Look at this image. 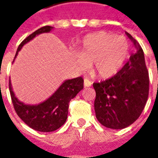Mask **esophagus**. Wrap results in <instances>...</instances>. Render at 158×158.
I'll return each instance as SVG.
<instances>
[{
  "instance_id": "34e87169",
  "label": "esophagus",
  "mask_w": 158,
  "mask_h": 158,
  "mask_svg": "<svg viewBox=\"0 0 158 158\" xmlns=\"http://www.w3.org/2000/svg\"><path fill=\"white\" fill-rule=\"evenodd\" d=\"M83 84H84V87H90V86H91V84H92V82H90L89 79L85 78V79H84V82H83Z\"/></svg>"
}]
</instances>
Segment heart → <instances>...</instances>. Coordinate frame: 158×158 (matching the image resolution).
<instances>
[{
  "label": "heart",
  "instance_id": "b5f03b06",
  "mask_svg": "<svg viewBox=\"0 0 158 158\" xmlns=\"http://www.w3.org/2000/svg\"><path fill=\"white\" fill-rule=\"evenodd\" d=\"M129 52L126 38L107 31L87 35L82 41L76 61L82 69L93 63L95 74L101 78L116 75L123 67Z\"/></svg>",
  "mask_w": 158,
  "mask_h": 158
}]
</instances>
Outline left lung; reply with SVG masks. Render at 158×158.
I'll use <instances>...</instances> for the list:
<instances>
[{"instance_id":"1","label":"left lung","mask_w":158,"mask_h":158,"mask_svg":"<svg viewBox=\"0 0 158 158\" xmlns=\"http://www.w3.org/2000/svg\"><path fill=\"white\" fill-rule=\"evenodd\" d=\"M127 36L136 48L129 60L114 76L93 83L96 91L95 112L103 126L122 129L140 117L149 97V73L144 52L128 32Z\"/></svg>"}]
</instances>
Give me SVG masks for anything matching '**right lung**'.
Masks as SVG:
<instances>
[{"label":"right lung","instance_id":"right-lung-1","mask_svg":"<svg viewBox=\"0 0 158 158\" xmlns=\"http://www.w3.org/2000/svg\"><path fill=\"white\" fill-rule=\"evenodd\" d=\"M52 29V26H44L28 36L18 46L15 59L26 43L40 34L50 32ZM82 89L83 79L81 76L66 80L46 100L38 105H27L15 97L9 80V92L14 108L19 118L34 130L45 133L55 131L66 122L69 112V103Z\"/></svg>","mask_w":158,"mask_h":158}]
</instances>
